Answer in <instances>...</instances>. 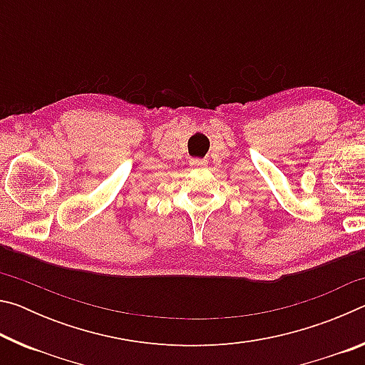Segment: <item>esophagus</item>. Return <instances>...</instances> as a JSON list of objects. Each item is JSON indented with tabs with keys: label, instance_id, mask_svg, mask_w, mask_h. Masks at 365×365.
Masks as SVG:
<instances>
[{
	"label": "esophagus",
	"instance_id": "1",
	"mask_svg": "<svg viewBox=\"0 0 365 365\" xmlns=\"http://www.w3.org/2000/svg\"><path fill=\"white\" fill-rule=\"evenodd\" d=\"M190 165H191V168H206L207 160H205V159H191Z\"/></svg>",
	"mask_w": 365,
	"mask_h": 365
}]
</instances>
